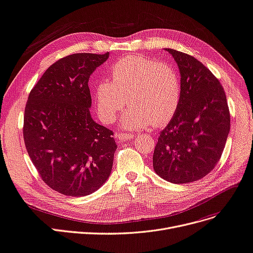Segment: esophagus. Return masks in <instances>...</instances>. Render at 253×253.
<instances>
[{
	"label": "esophagus",
	"mask_w": 253,
	"mask_h": 253,
	"mask_svg": "<svg viewBox=\"0 0 253 253\" xmlns=\"http://www.w3.org/2000/svg\"><path fill=\"white\" fill-rule=\"evenodd\" d=\"M116 137L119 139V140H128V139H131L134 137V134L133 133H122V132H119L116 134Z\"/></svg>",
	"instance_id": "esophagus-1"
}]
</instances>
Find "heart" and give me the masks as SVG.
<instances>
[{
    "label": "heart",
    "instance_id": "heart-1",
    "mask_svg": "<svg viewBox=\"0 0 253 253\" xmlns=\"http://www.w3.org/2000/svg\"><path fill=\"white\" fill-rule=\"evenodd\" d=\"M111 80H101L94 89L98 115L113 123L127 100L130 105L121 125L125 129L161 126L174 116L181 100V79L173 65L142 56L117 61L109 69Z\"/></svg>",
    "mask_w": 253,
    "mask_h": 253
}]
</instances>
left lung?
Wrapping results in <instances>:
<instances>
[{
  "mask_svg": "<svg viewBox=\"0 0 253 253\" xmlns=\"http://www.w3.org/2000/svg\"><path fill=\"white\" fill-rule=\"evenodd\" d=\"M181 75V100L168 126L161 130L153 154V168L174 184L204 178L220 159L230 129L222 85L192 56L166 48Z\"/></svg>",
  "mask_w": 253,
  "mask_h": 253,
  "instance_id": "1",
  "label": "left lung"
}]
</instances>
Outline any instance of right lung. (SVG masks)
I'll use <instances>...</instances> for the list:
<instances>
[{
  "instance_id": "add662e5",
  "label": "right lung",
  "mask_w": 253,
  "mask_h": 253,
  "mask_svg": "<svg viewBox=\"0 0 253 253\" xmlns=\"http://www.w3.org/2000/svg\"><path fill=\"white\" fill-rule=\"evenodd\" d=\"M109 52L74 53L52 64L33 87L24 139L41 179L64 195L84 196L111 175L118 148L113 131L91 117L90 75Z\"/></svg>"
}]
</instances>
